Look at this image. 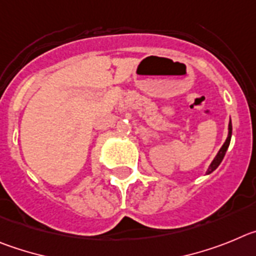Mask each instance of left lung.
<instances>
[{"mask_svg": "<svg viewBox=\"0 0 256 256\" xmlns=\"http://www.w3.org/2000/svg\"><path fill=\"white\" fill-rule=\"evenodd\" d=\"M231 136H232V122H231V120H230L228 135H227V139H226L224 144L222 145V148H220V152L217 153V156H214V160H212V163L209 164L208 170H206V174H210L212 172L216 171V170L218 168V166L220 164V162H222L223 158H224V156H226V152H227V149H228V146H230V142H231Z\"/></svg>", "mask_w": 256, "mask_h": 256, "instance_id": "1", "label": "left lung"}]
</instances>
